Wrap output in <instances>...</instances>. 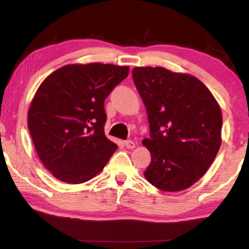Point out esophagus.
Returning a JSON list of instances; mask_svg holds the SVG:
<instances>
[{"mask_svg": "<svg viewBox=\"0 0 249 249\" xmlns=\"http://www.w3.org/2000/svg\"><path fill=\"white\" fill-rule=\"evenodd\" d=\"M124 145H125L126 148L133 149L134 147H135V142H134L133 141H125V142H124Z\"/></svg>", "mask_w": 249, "mask_h": 249, "instance_id": "1", "label": "esophagus"}]
</instances>
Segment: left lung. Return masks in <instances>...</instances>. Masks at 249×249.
Instances as JSON below:
<instances>
[{
  "label": "left lung",
  "instance_id": "obj_1",
  "mask_svg": "<svg viewBox=\"0 0 249 249\" xmlns=\"http://www.w3.org/2000/svg\"><path fill=\"white\" fill-rule=\"evenodd\" d=\"M133 80L149 121L151 155L145 178L162 191H181L203 177L221 146L222 112L199 79L161 67H136Z\"/></svg>",
  "mask_w": 249,
  "mask_h": 249
}]
</instances>
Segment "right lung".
Wrapping results in <instances>:
<instances>
[{
	"label": "right lung",
	"instance_id": "add662e5",
	"mask_svg": "<svg viewBox=\"0 0 249 249\" xmlns=\"http://www.w3.org/2000/svg\"><path fill=\"white\" fill-rule=\"evenodd\" d=\"M128 71V67L99 62L68 65L40 84L27 123L38 157L57 179L86 182L116 150L104 133V101Z\"/></svg>",
	"mask_w": 249,
	"mask_h": 249
}]
</instances>
